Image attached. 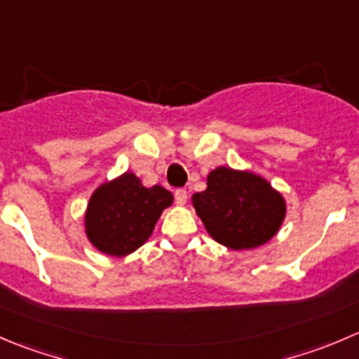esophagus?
Here are the masks:
<instances>
[{"mask_svg": "<svg viewBox=\"0 0 359 359\" xmlns=\"http://www.w3.org/2000/svg\"><path fill=\"white\" fill-rule=\"evenodd\" d=\"M175 201H177V205H186L187 191L186 189H177L175 191Z\"/></svg>", "mask_w": 359, "mask_h": 359, "instance_id": "1", "label": "esophagus"}]
</instances>
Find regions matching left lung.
<instances>
[{
	"mask_svg": "<svg viewBox=\"0 0 359 359\" xmlns=\"http://www.w3.org/2000/svg\"><path fill=\"white\" fill-rule=\"evenodd\" d=\"M193 205L212 238L236 250L268 242L286 214L283 196L266 180L224 166L210 172Z\"/></svg>",
	"mask_w": 359,
	"mask_h": 359,
	"instance_id": "obj_1",
	"label": "left lung"
}]
</instances>
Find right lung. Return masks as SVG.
Returning <instances> with one entry per match:
<instances>
[{
  "label": "right lung",
  "instance_id": "obj_1",
  "mask_svg": "<svg viewBox=\"0 0 359 359\" xmlns=\"http://www.w3.org/2000/svg\"><path fill=\"white\" fill-rule=\"evenodd\" d=\"M173 196L161 186L144 187L133 173L100 186L86 212V231L96 249L126 256L151 236Z\"/></svg>",
  "mask_w": 359,
  "mask_h": 359
}]
</instances>
